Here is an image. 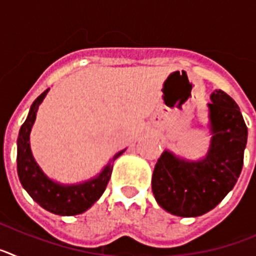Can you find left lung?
I'll list each match as a JSON object with an SVG mask.
<instances>
[{"label": "left lung", "instance_id": "left-lung-1", "mask_svg": "<svg viewBox=\"0 0 256 256\" xmlns=\"http://www.w3.org/2000/svg\"><path fill=\"white\" fill-rule=\"evenodd\" d=\"M208 104L210 144L204 158L188 160L165 150L152 173L156 202L173 216H200L216 206L234 188L244 165L248 126L240 108L216 90Z\"/></svg>", "mask_w": 256, "mask_h": 256}]
</instances>
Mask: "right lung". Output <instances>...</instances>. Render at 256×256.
<instances>
[{
	"label": "right lung",
	"instance_id": "right-lung-1",
	"mask_svg": "<svg viewBox=\"0 0 256 256\" xmlns=\"http://www.w3.org/2000/svg\"><path fill=\"white\" fill-rule=\"evenodd\" d=\"M50 88L37 97L29 108L28 116L22 126L18 137V176L20 183L40 206L58 216H76L88 210L105 191L112 177L115 160L126 148L112 156L101 172L88 180L64 184L47 177L37 164L30 150V130L36 122L37 112Z\"/></svg>",
	"mask_w": 256,
	"mask_h": 256
}]
</instances>
